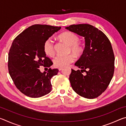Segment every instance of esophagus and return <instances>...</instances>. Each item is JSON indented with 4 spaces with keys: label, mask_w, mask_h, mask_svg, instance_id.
<instances>
[{
    "label": "esophagus",
    "mask_w": 126,
    "mask_h": 126,
    "mask_svg": "<svg viewBox=\"0 0 126 126\" xmlns=\"http://www.w3.org/2000/svg\"><path fill=\"white\" fill-rule=\"evenodd\" d=\"M62 69H63V67H59V68H58V69H59V71H61V70Z\"/></svg>",
    "instance_id": "34e87169"
}]
</instances>
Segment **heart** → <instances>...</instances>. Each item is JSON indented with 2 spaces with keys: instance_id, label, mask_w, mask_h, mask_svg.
Masks as SVG:
<instances>
[{
  "instance_id": "1",
  "label": "heart",
  "mask_w": 126,
  "mask_h": 126,
  "mask_svg": "<svg viewBox=\"0 0 126 126\" xmlns=\"http://www.w3.org/2000/svg\"><path fill=\"white\" fill-rule=\"evenodd\" d=\"M59 39L70 46L69 52H72L76 56H80L84 52L83 44L79 42V37L74 33L71 32H65L58 36ZM43 50L46 55L53 57L55 54L54 44L52 40L48 38L44 43ZM75 60V57L73 54L67 55H58L53 59L54 65L57 67H63L69 65Z\"/></svg>"
}]
</instances>
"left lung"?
I'll return each mask as SVG.
<instances>
[{
  "instance_id": "obj_1",
  "label": "left lung",
  "mask_w": 126,
  "mask_h": 126,
  "mask_svg": "<svg viewBox=\"0 0 126 126\" xmlns=\"http://www.w3.org/2000/svg\"><path fill=\"white\" fill-rule=\"evenodd\" d=\"M65 29L84 37L86 41L84 52L75 63L82 69H72L69 76L72 88L81 97L97 98L106 90L113 76L114 55L111 43L102 31L90 24L71 25Z\"/></svg>"
}]
</instances>
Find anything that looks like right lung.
<instances>
[{
	"label": "right lung",
	"mask_w": 126,
	"mask_h": 126,
	"mask_svg": "<svg viewBox=\"0 0 126 126\" xmlns=\"http://www.w3.org/2000/svg\"><path fill=\"white\" fill-rule=\"evenodd\" d=\"M61 28L34 24L13 42L8 54V71L15 86L27 96L39 98L52 91L51 78L57 75L58 69L49 68L53 62L44 52L43 44ZM40 66L46 67L47 72L42 73L39 68Z\"/></svg>",
	"instance_id": "right-lung-1"
}]
</instances>
